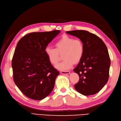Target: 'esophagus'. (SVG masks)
<instances>
[{"instance_id":"esophagus-1","label":"esophagus","mask_w":121,"mask_h":121,"mask_svg":"<svg viewBox=\"0 0 121 121\" xmlns=\"http://www.w3.org/2000/svg\"><path fill=\"white\" fill-rule=\"evenodd\" d=\"M60 73L63 75H69L70 74V72L68 71H60Z\"/></svg>"}]
</instances>
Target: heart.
<instances>
[{"label":"heart","mask_w":121,"mask_h":121,"mask_svg":"<svg viewBox=\"0 0 121 121\" xmlns=\"http://www.w3.org/2000/svg\"><path fill=\"white\" fill-rule=\"evenodd\" d=\"M56 48L46 47L44 52L48 60L55 65L60 60V54L63 53L64 60L56 66V68L66 70L77 63L82 58L84 54V45L79 39H75L67 35H63L55 44Z\"/></svg>","instance_id":"b5f03b06"}]
</instances>
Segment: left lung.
Here are the masks:
<instances>
[{
    "instance_id": "obj_1",
    "label": "left lung",
    "mask_w": 121,
    "mask_h": 121,
    "mask_svg": "<svg viewBox=\"0 0 121 121\" xmlns=\"http://www.w3.org/2000/svg\"><path fill=\"white\" fill-rule=\"evenodd\" d=\"M66 33L79 39L85 48L82 58L73 69L79 76V80L74 86L75 89L84 95H95L109 79L111 61L107 46L100 38L87 31Z\"/></svg>"
}]
</instances>
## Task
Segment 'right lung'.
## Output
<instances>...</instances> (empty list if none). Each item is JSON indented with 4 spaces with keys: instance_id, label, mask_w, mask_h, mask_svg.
<instances>
[{
    "instance_id": "add662e5",
    "label": "right lung",
    "mask_w": 121,
    "mask_h": 121,
    "mask_svg": "<svg viewBox=\"0 0 121 121\" xmlns=\"http://www.w3.org/2000/svg\"><path fill=\"white\" fill-rule=\"evenodd\" d=\"M60 30L26 34L17 43L12 60L14 82L26 97L34 100L46 98L60 74L44 50Z\"/></svg>"
}]
</instances>
